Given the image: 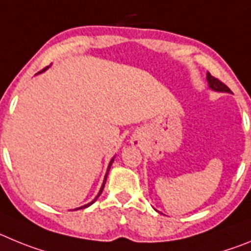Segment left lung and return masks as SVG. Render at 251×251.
<instances>
[{
  "label": "left lung",
  "mask_w": 251,
  "mask_h": 251,
  "mask_svg": "<svg viewBox=\"0 0 251 251\" xmlns=\"http://www.w3.org/2000/svg\"><path fill=\"white\" fill-rule=\"evenodd\" d=\"M206 78H207V82H209V87L211 90H214V91H220V92H231V90L229 89V87L225 85L224 82H221L219 78L214 77L210 72H207L206 75Z\"/></svg>",
  "instance_id": "obj_1"
}]
</instances>
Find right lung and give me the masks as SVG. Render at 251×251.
Wrapping results in <instances>:
<instances>
[{
    "mask_svg": "<svg viewBox=\"0 0 251 251\" xmlns=\"http://www.w3.org/2000/svg\"><path fill=\"white\" fill-rule=\"evenodd\" d=\"M45 70H46V69H45ZM42 71H44V70H42ZM42 71H40V72H42ZM112 162H114V157H112V159H111V161H110V164H109V168H107V173H106V175H105V179H103V182H102V186H101V189H100V193L98 194V196H96V198H95L94 200H92V201L90 202V204H87V205H83V206H81V207H77V209H75V210H78V209H82V207H87V206H90V205H91V204H94V202L96 201V200H98V198H99V196L101 195V193H102V190H103V186H105L106 179H107V174H109V170H110V168H111Z\"/></svg>",
    "mask_w": 251,
    "mask_h": 251,
    "instance_id": "1",
    "label": "right lung"
}]
</instances>
